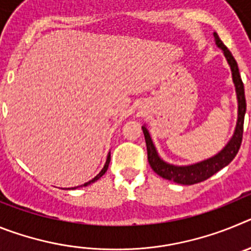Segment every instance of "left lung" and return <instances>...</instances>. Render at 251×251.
Returning a JSON list of instances; mask_svg holds the SVG:
<instances>
[{"instance_id":"left-lung-1","label":"left lung","mask_w":251,"mask_h":251,"mask_svg":"<svg viewBox=\"0 0 251 251\" xmlns=\"http://www.w3.org/2000/svg\"><path fill=\"white\" fill-rule=\"evenodd\" d=\"M215 44L219 49H221L224 52V56L226 57V61L231 69L232 81L235 85V93H236V99H238V119H236V126L232 133L231 138L226 143L225 147L216 153L215 156L206 158L203 161L196 162L192 165L177 166L168 163L165 159H162L156 150V146L153 143L152 137L148 132L146 124L142 126V130L145 134L146 146H147L148 162H150L152 170L156 172L162 178H166L168 181L179 183V185H195V183L202 182L205 179L210 178L212 175L226 167L230 162L238 154L239 148H240L241 141H243V129H244V117L247 112V101H245V92H244V84L241 80L240 73H239L238 63L234 59L229 49L224 45L219 35L214 32Z\"/></svg>"}]
</instances>
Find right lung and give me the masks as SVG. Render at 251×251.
<instances>
[{
  "instance_id": "1",
  "label": "right lung",
  "mask_w": 251,
  "mask_h": 251,
  "mask_svg": "<svg viewBox=\"0 0 251 251\" xmlns=\"http://www.w3.org/2000/svg\"><path fill=\"white\" fill-rule=\"evenodd\" d=\"M109 162H110V152L108 153V156H106L105 165H104V167L101 168V171H100V172H99V174L97 175V176H95L94 178H93V179H90V181H88V182H85V183H84V185H81V186H88V185H92V183H94L95 181H98V179L100 178V177L103 176L104 174H105V172H106V170H108V166H109ZM81 186H76V187H73V190H75V188H77V187H81Z\"/></svg>"
}]
</instances>
